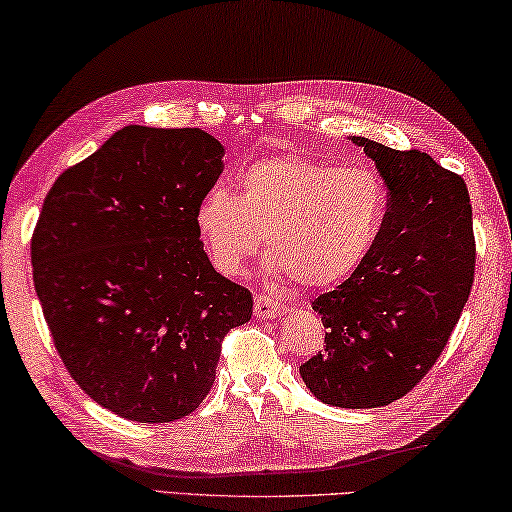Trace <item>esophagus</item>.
Masks as SVG:
<instances>
[{
    "instance_id": "esophagus-1",
    "label": "esophagus",
    "mask_w": 512,
    "mask_h": 512,
    "mask_svg": "<svg viewBox=\"0 0 512 512\" xmlns=\"http://www.w3.org/2000/svg\"><path fill=\"white\" fill-rule=\"evenodd\" d=\"M281 311H283V304L276 297H272L270 292H261V295H256L254 299L256 317H276L281 315Z\"/></svg>"
}]
</instances>
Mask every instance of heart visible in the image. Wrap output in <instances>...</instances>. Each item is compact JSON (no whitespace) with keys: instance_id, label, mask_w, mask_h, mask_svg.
Returning <instances> with one entry per match:
<instances>
[{"instance_id":"obj_1","label":"heart","mask_w":512,"mask_h":512,"mask_svg":"<svg viewBox=\"0 0 512 512\" xmlns=\"http://www.w3.org/2000/svg\"><path fill=\"white\" fill-rule=\"evenodd\" d=\"M388 208L381 177L367 167L279 154L247 165L238 195L215 186L199 199L195 226L208 258L238 276L256 249L306 288L333 286L370 254Z\"/></svg>"}]
</instances>
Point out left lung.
<instances>
[{
    "label": "left lung",
    "mask_w": 512,
    "mask_h": 512,
    "mask_svg": "<svg viewBox=\"0 0 512 512\" xmlns=\"http://www.w3.org/2000/svg\"><path fill=\"white\" fill-rule=\"evenodd\" d=\"M388 186L370 254L313 301L324 351L299 367L324 404L379 408L408 395L445 351L474 283L472 204L460 174L420 149L351 138Z\"/></svg>",
    "instance_id": "left-lung-1"
}]
</instances>
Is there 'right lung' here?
<instances>
[{"label": "right lung", "instance_id": "obj_1", "mask_svg": "<svg viewBox=\"0 0 512 512\" xmlns=\"http://www.w3.org/2000/svg\"><path fill=\"white\" fill-rule=\"evenodd\" d=\"M224 149L201 129L124 127L49 188L33 286L65 370L133 422L190 415L251 292L215 272L195 211Z\"/></svg>", "mask_w": 512, "mask_h": 512}]
</instances>
